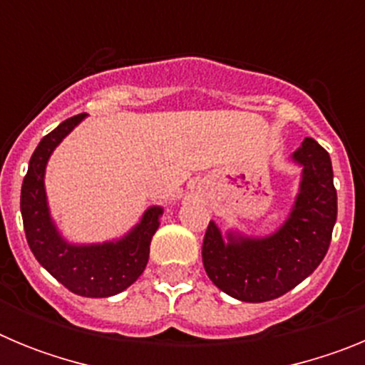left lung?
<instances>
[{
	"label": "left lung",
	"instance_id": "8db88e82",
	"mask_svg": "<svg viewBox=\"0 0 365 365\" xmlns=\"http://www.w3.org/2000/svg\"><path fill=\"white\" fill-rule=\"evenodd\" d=\"M292 159L303 166L294 208L276 234L250 240L208 222L202 240V265L217 289L241 302L279 298L322 263L336 222V188L327 151L305 138Z\"/></svg>",
	"mask_w": 365,
	"mask_h": 365
}]
</instances>
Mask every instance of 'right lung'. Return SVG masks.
Returning a JSON list of instances; mask_svg holds the SVG:
<instances>
[{
  "label": "right lung",
  "instance_id": "add662e5",
  "mask_svg": "<svg viewBox=\"0 0 365 365\" xmlns=\"http://www.w3.org/2000/svg\"><path fill=\"white\" fill-rule=\"evenodd\" d=\"M83 117L86 113L67 118L41 138L29 163L19 206L27 243L38 263L74 294L108 298L128 289L144 272L150 257L151 237L159 228L163 208L151 206L143 215V221L115 243L69 245L62 240L47 208L45 166L54 148Z\"/></svg>",
  "mask_w": 365,
  "mask_h": 365
}]
</instances>
